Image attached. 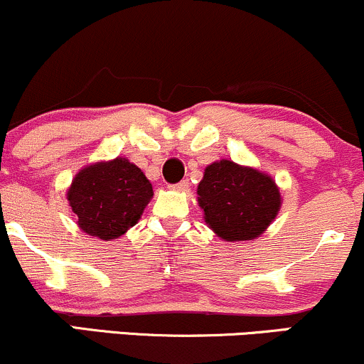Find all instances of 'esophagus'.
Here are the masks:
<instances>
[{
  "label": "esophagus",
  "instance_id": "1",
  "mask_svg": "<svg viewBox=\"0 0 364 364\" xmlns=\"http://www.w3.org/2000/svg\"><path fill=\"white\" fill-rule=\"evenodd\" d=\"M189 181H182L178 183H175V186H171V189L173 191H178V193H187L189 191Z\"/></svg>",
  "mask_w": 364,
  "mask_h": 364
}]
</instances>
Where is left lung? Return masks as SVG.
<instances>
[{
  "instance_id": "obj_1",
  "label": "left lung",
  "mask_w": 364,
  "mask_h": 364,
  "mask_svg": "<svg viewBox=\"0 0 364 364\" xmlns=\"http://www.w3.org/2000/svg\"><path fill=\"white\" fill-rule=\"evenodd\" d=\"M204 222L225 242L255 240L264 234L282 206L272 175L232 160L213 161L198 186Z\"/></svg>"
}]
</instances>
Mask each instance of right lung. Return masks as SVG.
Instances as JSON below:
<instances>
[{
	"label": "right lung",
	"instance_id": "add662e5",
	"mask_svg": "<svg viewBox=\"0 0 364 364\" xmlns=\"http://www.w3.org/2000/svg\"><path fill=\"white\" fill-rule=\"evenodd\" d=\"M151 198L144 171L122 156L80 168L67 191L77 225L101 240L118 239L136 225Z\"/></svg>",
	"mask_w": 364,
	"mask_h": 364
}]
</instances>
